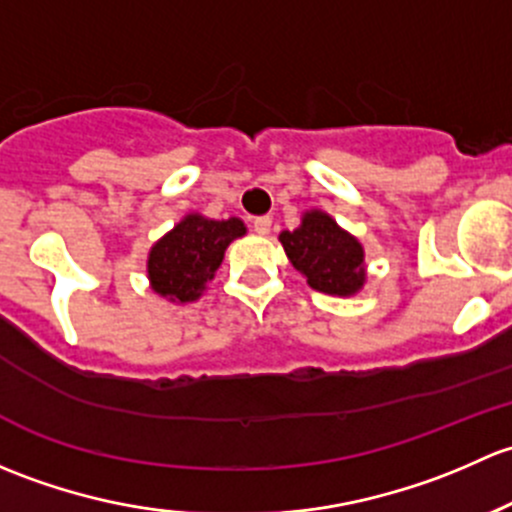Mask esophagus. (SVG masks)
<instances>
[{
	"label": "esophagus",
	"mask_w": 512,
	"mask_h": 512,
	"mask_svg": "<svg viewBox=\"0 0 512 512\" xmlns=\"http://www.w3.org/2000/svg\"><path fill=\"white\" fill-rule=\"evenodd\" d=\"M251 226H254L256 234H268L271 231V217H256L251 221Z\"/></svg>",
	"instance_id": "esophagus-1"
}]
</instances>
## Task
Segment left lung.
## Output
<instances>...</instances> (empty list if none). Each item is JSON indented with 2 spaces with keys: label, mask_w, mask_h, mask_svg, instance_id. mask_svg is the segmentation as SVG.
<instances>
[{
  "label": "left lung",
  "mask_w": 512,
  "mask_h": 512,
  "mask_svg": "<svg viewBox=\"0 0 512 512\" xmlns=\"http://www.w3.org/2000/svg\"><path fill=\"white\" fill-rule=\"evenodd\" d=\"M281 244L295 271L303 273L315 291L352 295L365 283L362 246L328 214L308 212L298 229L283 231Z\"/></svg>",
  "instance_id": "obj_1"
}]
</instances>
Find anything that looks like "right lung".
I'll return each instance as SVG.
<instances>
[{"label":"right lung","mask_w":512,"mask_h":512,"mask_svg":"<svg viewBox=\"0 0 512 512\" xmlns=\"http://www.w3.org/2000/svg\"><path fill=\"white\" fill-rule=\"evenodd\" d=\"M244 234V221L236 217L226 221L204 219L199 214L184 217L152 246L147 258L152 291L179 303L197 300L224 261L226 246Z\"/></svg>","instance_id":"1"}]
</instances>
